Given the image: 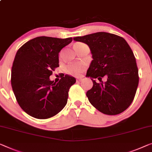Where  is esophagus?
Instances as JSON below:
<instances>
[{"label": "esophagus", "mask_w": 152, "mask_h": 152, "mask_svg": "<svg viewBox=\"0 0 152 152\" xmlns=\"http://www.w3.org/2000/svg\"><path fill=\"white\" fill-rule=\"evenodd\" d=\"M82 80H83L82 78H76V82H81Z\"/></svg>", "instance_id": "esophagus-1"}]
</instances>
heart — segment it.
I'll list each match as a JSON object with an SVG mask.
<instances>
[{"label":"heart","instance_id":"b5f03b06","mask_svg":"<svg viewBox=\"0 0 152 152\" xmlns=\"http://www.w3.org/2000/svg\"><path fill=\"white\" fill-rule=\"evenodd\" d=\"M83 44V43H76L74 46V48H75L82 46ZM85 69L86 65L83 63H70L65 67V71L69 75L78 76L81 75L83 72H85Z\"/></svg>","mask_w":152,"mask_h":152}]
</instances>
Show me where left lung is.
<instances>
[{
  "mask_svg": "<svg viewBox=\"0 0 152 152\" xmlns=\"http://www.w3.org/2000/svg\"><path fill=\"white\" fill-rule=\"evenodd\" d=\"M74 41L87 44L93 61L87 72L93 87L87 91L90 103L99 112L115 115L128 108L134 98L139 85V70L131 48L123 37L112 33L98 32ZM106 76L107 80L101 79ZM98 78L99 82L93 80Z\"/></svg>",
  "mask_w": 152,
  "mask_h": 152,
  "instance_id": "obj_1",
  "label": "left lung"
}]
</instances>
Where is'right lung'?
Segmentation results:
<instances>
[{
	"mask_svg": "<svg viewBox=\"0 0 152 152\" xmlns=\"http://www.w3.org/2000/svg\"><path fill=\"white\" fill-rule=\"evenodd\" d=\"M72 41V37L42 36L18 49L11 68V86L18 104L31 117L50 118L66 105L75 78L65 75L56 83L49 77L59 67V52Z\"/></svg>",
	"mask_w": 152,
	"mask_h": 152,
	"instance_id": "1",
	"label": "right lung"
}]
</instances>
